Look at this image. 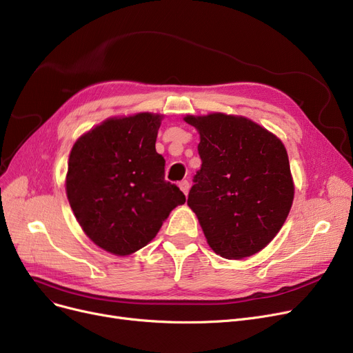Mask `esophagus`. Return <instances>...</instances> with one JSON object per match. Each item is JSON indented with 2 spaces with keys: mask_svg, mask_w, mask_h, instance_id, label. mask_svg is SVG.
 <instances>
[{
  "mask_svg": "<svg viewBox=\"0 0 353 353\" xmlns=\"http://www.w3.org/2000/svg\"><path fill=\"white\" fill-rule=\"evenodd\" d=\"M179 188H180V190L185 193L186 196H188V193H189V189H190V185H189V181L188 180H181L180 183H179Z\"/></svg>",
  "mask_w": 353,
  "mask_h": 353,
  "instance_id": "esophagus-1",
  "label": "esophagus"
}]
</instances>
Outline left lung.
Returning a JSON list of instances; mask_svg holds the SVG:
<instances>
[{
	"instance_id": "8db88e82",
	"label": "left lung",
	"mask_w": 353,
	"mask_h": 353,
	"mask_svg": "<svg viewBox=\"0 0 353 353\" xmlns=\"http://www.w3.org/2000/svg\"><path fill=\"white\" fill-rule=\"evenodd\" d=\"M183 119L201 135L202 167L188 205L209 247L226 259L264 250L280 232L294 199L284 144L241 115L213 112Z\"/></svg>"
}]
</instances>
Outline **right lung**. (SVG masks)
<instances>
[{"instance_id":"add662e5","label":"right lung","mask_w":353,"mask_h":353,"mask_svg":"<svg viewBox=\"0 0 353 353\" xmlns=\"http://www.w3.org/2000/svg\"><path fill=\"white\" fill-rule=\"evenodd\" d=\"M161 119L151 112L108 118L70 150L69 205L85 235L106 252L125 256L141 250L186 202L164 180L165 160L156 151Z\"/></svg>"}]
</instances>
